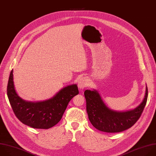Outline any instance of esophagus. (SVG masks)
<instances>
[{
	"label": "esophagus",
	"instance_id": "34e87169",
	"mask_svg": "<svg viewBox=\"0 0 156 156\" xmlns=\"http://www.w3.org/2000/svg\"><path fill=\"white\" fill-rule=\"evenodd\" d=\"M89 85V80L87 77H82L78 83V87L80 89H83Z\"/></svg>",
	"mask_w": 156,
	"mask_h": 156
}]
</instances>
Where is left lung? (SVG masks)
Instances as JSON below:
<instances>
[{
    "instance_id": "left-lung-1",
    "label": "left lung",
    "mask_w": 156,
    "mask_h": 156,
    "mask_svg": "<svg viewBox=\"0 0 156 156\" xmlns=\"http://www.w3.org/2000/svg\"><path fill=\"white\" fill-rule=\"evenodd\" d=\"M86 110L92 126L97 129L108 133L121 132L130 128L140 118L147 99V87L140 104L133 110L117 112L108 108L95 89L86 90Z\"/></svg>"
}]
</instances>
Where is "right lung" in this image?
Masks as SVG:
<instances>
[{
	"label": "right lung",
	"instance_id": "add662e5",
	"mask_svg": "<svg viewBox=\"0 0 156 156\" xmlns=\"http://www.w3.org/2000/svg\"><path fill=\"white\" fill-rule=\"evenodd\" d=\"M13 70L10 72L7 95L13 111L24 124L35 129H48L61 119L70 100L79 94L76 84L61 89L50 99L40 101H29L21 98L16 92L13 82Z\"/></svg>",
	"mask_w": 156,
	"mask_h": 156
}]
</instances>
